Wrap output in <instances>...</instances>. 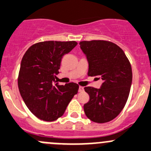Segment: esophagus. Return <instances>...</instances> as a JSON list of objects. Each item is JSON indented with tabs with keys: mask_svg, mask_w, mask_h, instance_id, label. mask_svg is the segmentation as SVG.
Segmentation results:
<instances>
[{
	"mask_svg": "<svg viewBox=\"0 0 151 151\" xmlns=\"http://www.w3.org/2000/svg\"><path fill=\"white\" fill-rule=\"evenodd\" d=\"M78 91H79L80 93H81V92H84V87H81V86H80L79 88H78Z\"/></svg>",
	"mask_w": 151,
	"mask_h": 151,
	"instance_id": "1",
	"label": "esophagus"
}]
</instances>
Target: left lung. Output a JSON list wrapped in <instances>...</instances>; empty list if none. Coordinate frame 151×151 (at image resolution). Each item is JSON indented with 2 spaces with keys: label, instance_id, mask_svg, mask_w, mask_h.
Wrapping results in <instances>:
<instances>
[{
  "label": "left lung",
  "instance_id": "obj_1",
  "mask_svg": "<svg viewBox=\"0 0 151 151\" xmlns=\"http://www.w3.org/2000/svg\"><path fill=\"white\" fill-rule=\"evenodd\" d=\"M80 47L87 57L89 76H99V89L85 87L90 100L84 105L89 119L96 123L111 121L125 105L132 84V69L124 51L107 41H81Z\"/></svg>",
  "mask_w": 151,
  "mask_h": 151
}]
</instances>
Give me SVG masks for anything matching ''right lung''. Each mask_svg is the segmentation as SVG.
I'll use <instances>...</instances> for the list:
<instances>
[{"mask_svg":"<svg viewBox=\"0 0 151 151\" xmlns=\"http://www.w3.org/2000/svg\"><path fill=\"white\" fill-rule=\"evenodd\" d=\"M78 43L43 41L29 47L23 56L18 74L20 93L29 110L43 121L52 122L63 116L78 85L56 83L61 61Z\"/></svg>","mask_w":151,"mask_h":151,"instance_id":"add662e5","label":"right lung"}]
</instances>
